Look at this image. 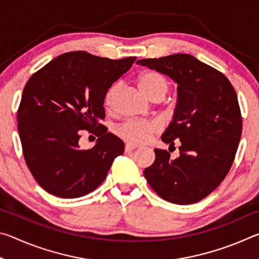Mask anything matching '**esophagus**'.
<instances>
[{
  "instance_id": "1",
  "label": "esophagus",
  "mask_w": 259,
  "mask_h": 259,
  "mask_svg": "<svg viewBox=\"0 0 259 259\" xmlns=\"http://www.w3.org/2000/svg\"><path fill=\"white\" fill-rule=\"evenodd\" d=\"M135 150H136V147L133 146V145H129V144H126L125 147H124V152L125 153H131V152H134Z\"/></svg>"
}]
</instances>
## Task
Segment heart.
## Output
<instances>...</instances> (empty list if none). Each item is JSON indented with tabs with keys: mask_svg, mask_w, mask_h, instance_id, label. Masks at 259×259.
I'll return each instance as SVG.
<instances>
[{
	"mask_svg": "<svg viewBox=\"0 0 259 259\" xmlns=\"http://www.w3.org/2000/svg\"><path fill=\"white\" fill-rule=\"evenodd\" d=\"M138 87L148 99L154 97L163 98L168 93L169 83L160 73L146 72L139 77ZM117 90H119V84H114L108 89L106 96H105V105L107 107H112ZM116 131L126 143L133 144V145H140V144L147 143L153 136L159 133L160 126L155 122L126 121L123 124H121Z\"/></svg>",
	"mask_w": 259,
	"mask_h": 259,
	"instance_id": "1",
	"label": "heart"
}]
</instances>
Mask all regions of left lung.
Masks as SVG:
<instances>
[{
  "label": "left lung",
  "mask_w": 259,
  "mask_h": 259,
  "mask_svg": "<svg viewBox=\"0 0 259 259\" xmlns=\"http://www.w3.org/2000/svg\"><path fill=\"white\" fill-rule=\"evenodd\" d=\"M137 64L169 76L178 84L172 121L161 136L179 156L155 148V161L144 170L147 183L168 202H199L230 171L242 133L234 88L227 77L195 57L177 54L138 60Z\"/></svg>",
  "instance_id": "1"
}]
</instances>
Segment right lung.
I'll use <instances>...</instances> for the list:
<instances>
[{"label":"right lung","instance_id":"obj_1","mask_svg":"<svg viewBox=\"0 0 259 259\" xmlns=\"http://www.w3.org/2000/svg\"><path fill=\"white\" fill-rule=\"evenodd\" d=\"M135 60L67 52L30 76L17 120L26 164L43 190L64 199L89 194L123 154V142L100 121L106 93ZM81 130H98L100 138L90 150L78 145Z\"/></svg>","mask_w":259,"mask_h":259}]
</instances>
